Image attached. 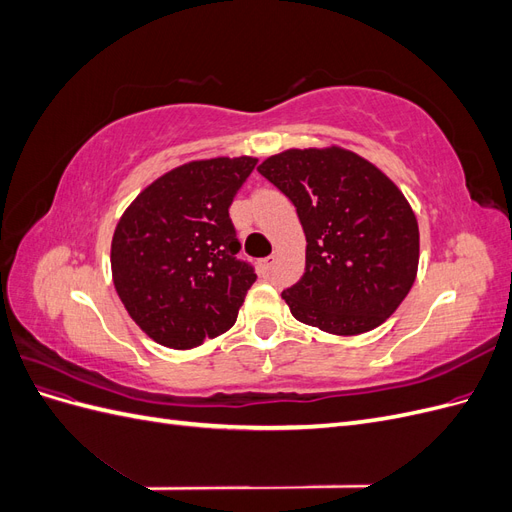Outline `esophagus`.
<instances>
[{"label": "esophagus", "instance_id": "34e87169", "mask_svg": "<svg viewBox=\"0 0 512 512\" xmlns=\"http://www.w3.org/2000/svg\"><path fill=\"white\" fill-rule=\"evenodd\" d=\"M271 267H273V258H262V260L258 262V269H260L262 275H267V273L271 271Z\"/></svg>", "mask_w": 512, "mask_h": 512}]
</instances>
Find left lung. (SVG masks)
<instances>
[{"label":"left lung","mask_w":512,"mask_h":512,"mask_svg":"<svg viewBox=\"0 0 512 512\" xmlns=\"http://www.w3.org/2000/svg\"><path fill=\"white\" fill-rule=\"evenodd\" d=\"M297 207L305 271L282 292L290 314L331 335H361L389 318L418 271V222L404 192L344 147L286 149L258 166Z\"/></svg>","instance_id":"obj_1"}]
</instances>
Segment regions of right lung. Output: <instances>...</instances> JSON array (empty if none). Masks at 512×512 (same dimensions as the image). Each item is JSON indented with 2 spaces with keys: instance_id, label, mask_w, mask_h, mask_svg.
Returning a JSON list of instances; mask_svg holds the SVG:
<instances>
[{
  "instance_id": "obj_1",
  "label": "right lung",
  "mask_w": 512,
  "mask_h": 512,
  "mask_svg": "<svg viewBox=\"0 0 512 512\" xmlns=\"http://www.w3.org/2000/svg\"><path fill=\"white\" fill-rule=\"evenodd\" d=\"M256 158L192 160L138 194L111 241L113 284L145 335L190 350L226 333L254 269L241 262L228 207Z\"/></svg>"
}]
</instances>
